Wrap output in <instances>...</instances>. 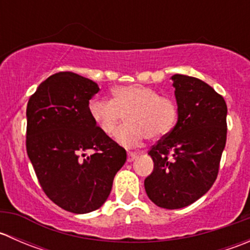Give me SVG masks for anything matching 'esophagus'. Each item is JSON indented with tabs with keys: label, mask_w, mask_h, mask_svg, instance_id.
Segmentation results:
<instances>
[{
	"label": "esophagus",
	"mask_w": 250,
	"mask_h": 250,
	"mask_svg": "<svg viewBox=\"0 0 250 250\" xmlns=\"http://www.w3.org/2000/svg\"><path fill=\"white\" fill-rule=\"evenodd\" d=\"M139 156V153L138 152H128V157H127V161L128 162H133V161L135 160V158Z\"/></svg>",
	"instance_id": "34e87169"
}]
</instances>
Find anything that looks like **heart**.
I'll return each mask as SVG.
<instances>
[{
    "label": "heart",
    "mask_w": 250,
    "mask_h": 250,
    "mask_svg": "<svg viewBox=\"0 0 250 250\" xmlns=\"http://www.w3.org/2000/svg\"><path fill=\"white\" fill-rule=\"evenodd\" d=\"M113 100L94 98L88 112L104 134L113 135L127 115L128 123L116 134L125 146L140 144L146 137L160 140L168 134L176 121V106L157 90L143 84L120 85L112 89Z\"/></svg>",
    "instance_id": "b5f03b06"
}]
</instances>
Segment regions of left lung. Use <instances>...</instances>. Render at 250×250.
<instances>
[{"label":"left lung","mask_w":250,"mask_h":250,"mask_svg":"<svg viewBox=\"0 0 250 250\" xmlns=\"http://www.w3.org/2000/svg\"><path fill=\"white\" fill-rule=\"evenodd\" d=\"M178 122L151 147L153 170L144 181L148 198L166 209L188 207L209 191L225 148L228 106L196 77L172 76Z\"/></svg>","instance_id":"8db88e82"}]
</instances>
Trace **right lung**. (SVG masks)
<instances>
[{
  "instance_id": "add662e5",
  "label": "right lung",
  "mask_w": 250,
  "mask_h": 250,
  "mask_svg": "<svg viewBox=\"0 0 250 250\" xmlns=\"http://www.w3.org/2000/svg\"><path fill=\"white\" fill-rule=\"evenodd\" d=\"M99 92L74 72L47 78L26 107V151L44 193L75 214L99 209L127 161L123 147L99 129L88 112Z\"/></svg>"
}]
</instances>
